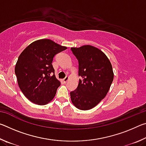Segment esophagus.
I'll return each mask as SVG.
<instances>
[{"instance_id":"esophagus-1","label":"esophagus","mask_w":146,"mask_h":146,"mask_svg":"<svg viewBox=\"0 0 146 146\" xmlns=\"http://www.w3.org/2000/svg\"><path fill=\"white\" fill-rule=\"evenodd\" d=\"M68 80H69V76H66V77L63 79V81H64V82H65V83H66V82H68Z\"/></svg>"}]
</instances>
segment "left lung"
<instances>
[{
  "label": "left lung",
  "instance_id": "1",
  "mask_svg": "<svg viewBox=\"0 0 146 146\" xmlns=\"http://www.w3.org/2000/svg\"><path fill=\"white\" fill-rule=\"evenodd\" d=\"M78 62L77 88L70 92L71 102L81 110L97 106L110 90L114 77L111 64L104 53L94 46L86 45L71 48Z\"/></svg>",
  "mask_w": 146,
  "mask_h": 146
}]
</instances>
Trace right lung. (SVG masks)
I'll return each mask as SVG.
<instances>
[{
    "label": "right lung",
    "mask_w": 146,
    "mask_h": 146,
    "mask_svg": "<svg viewBox=\"0 0 146 146\" xmlns=\"http://www.w3.org/2000/svg\"><path fill=\"white\" fill-rule=\"evenodd\" d=\"M67 49L49 39L35 41L19 56L15 72L22 92L38 105L49 103L60 82L56 78L52 62L56 54Z\"/></svg>",
    "instance_id": "obj_1"
}]
</instances>
